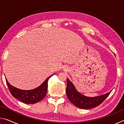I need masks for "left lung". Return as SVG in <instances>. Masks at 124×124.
<instances>
[{
    "label": "left lung",
    "mask_w": 124,
    "mask_h": 124,
    "mask_svg": "<svg viewBox=\"0 0 124 124\" xmlns=\"http://www.w3.org/2000/svg\"><path fill=\"white\" fill-rule=\"evenodd\" d=\"M67 83L66 93L69 100L77 107L85 109L99 106L106 99L112 91L111 90L109 92L96 97H87L79 93L68 79H67Z\"/></svg>",
    "instance_id": "8db88e82"
}]
</instances>
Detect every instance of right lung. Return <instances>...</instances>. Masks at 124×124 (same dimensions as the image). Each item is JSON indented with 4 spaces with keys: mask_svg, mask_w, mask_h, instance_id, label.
<instances>
[{
    "mask_svg": "<svg viewBox=\"0 0 124 124\" xmlns=\"http://www.w3.org/2000/svg\"><path fill=\"white\" fill-rule=\"evenodd\" d=\"M53 75L48 77L39 87L30 90H23L17 89L10 85L7 79L6 81L12 96L24 103L34 104L40 101L45 97L47 92L48 80Z\"/></svg>",
    "mask_w": 124,
    "mask_h": 124,
    "instance_id": "add662e5",
    "label": "right lung"
}]
</instances>
